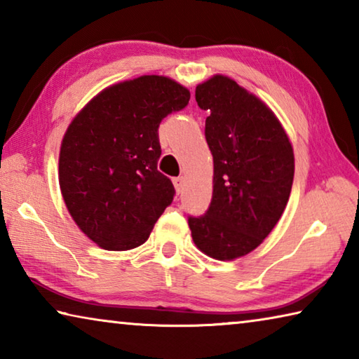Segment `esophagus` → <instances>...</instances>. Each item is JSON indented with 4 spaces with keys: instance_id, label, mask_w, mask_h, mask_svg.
<instances>
[{
    "instance_id": "34e87169",
    "label": "esophagus",
    "mask_w": 359,
    "mask_h": 359,
    "mask_svg": "<svg viewBox=\"0 0 359 359\" xmlns=\"http://www.w3.org/2000/svg\"><path fill=\"white\" fill-rule=\"evenodd\" d=\"M172 182H174V187H175V190H177V193L184 190V184H185L184 177H175Z\"/></svg>"
}]
</instances>
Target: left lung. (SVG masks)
Here are the masks:
<instances>
[{
  "label": "left lung",
  "instance_id": "left-lung-1",
  "mask_svg": "<svg viewBox=\"0 0 359 359\" xmlns=\"http://www.w3.org/2000/svg\"><path fill=\"white\" fill-rule=\"evenodd\" d=\"M194 96L209 111L214 191L208 212L188 217V226L199 250L231 261L255 250L280 220L294 177L293 147L274 112L233 79L210 77Z\"/></svg>",
  "mask_w": 359,
  "mask_h": 359
}]
</instances>
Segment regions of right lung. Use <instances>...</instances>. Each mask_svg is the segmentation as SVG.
<instances>
[{
  "label": "right lung",
  "mask_w": 359,
  "mask_h": 359,
  "mask_svg": "<svg viewBox=\"0 0 359 359\" xmlns=\"http://www.w3.org/2000/svg\"><path fill=\"white\" fill-rule=\"evenodd\" d=\"M190 92L165 76H141L102 90L66 130L58 182L72 220L104 250L142 245L174 199L158 171V126Z\"/></svg>",
  "instance_id": "1"
}]
</instances>
